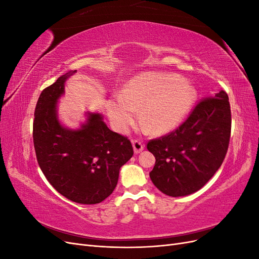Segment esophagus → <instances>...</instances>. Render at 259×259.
I'll return each mask as SVG.
<instances>
[{
    "label": "esophagus",
    "mask_w": 259,
    "mask_h": 259,
    "mask_svg": "<svg viewBox=\"0 0 259 259\" xmlns=\"http://www.w3.org/2000/svg\"><path fill=\"white\" fill-rule=\"evenodd\" d=\"M132 144H133V149H134V152L136 154L140 153L144 150V145L140 142H138V140H133Z\"/></svg>",
    "instance_id": "1"
}]
</instances>
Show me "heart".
<instances>
[{"mask_svg": "<svg viewBox=\"0 0 259 259\" xmlns=\"http://www.w3.org/2000/svg\"><path fill=\"white\" fill-rule=\"evenodd\" d=\"M195 90L171 74H144L135 77L124 92L109 100L107 112L112 126L125 133L142 110V123L154 134H163L182 123L195 100Z\"/></svg>", "mask_w": 259, "mask_h": 259, "instance_id": "1", "label": "heart"}]
</instances>
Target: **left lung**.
I'll return each mask as SVG.
<instances>
[{"mask_svg": "<svg viewBox=\"0 0 259 259\" xmlns=\"http://www.w3.org/2000/svg\"><path fill=\"white\" fill-rule=\"evenodd\" d=\"M230 132L228 95L222 91L202 100L176 131L148 143L155 158L149 174L153 185L175 198L200 190L221 167Z\"/></svg>", "mask_w": 259, "mask_h": 259, "instance_id": "8db88e82", "label": "left lung"}]
</instances>
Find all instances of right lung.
<instances>
[{
  "instance_id": "right-lung-1",
  "label": "right lung",
  "mask_w": 259,
  "mask_h": 259,
  "mask_svg": "<svg viewBox=\"0 0 259 259\" xmlns=\"http://www.w3.org/2000/svg\"><path fill=\"white\" fill-rule=\"evenodd\" d=\"M76 70L58 77L38 97L34 111L33 144L37 163L60 194L80 204H97L110 195L120 168L134 154L130 140L109 130L100 112H85L77 128L65 126L58 101Z\"/></svg>"
}]
</instances>
